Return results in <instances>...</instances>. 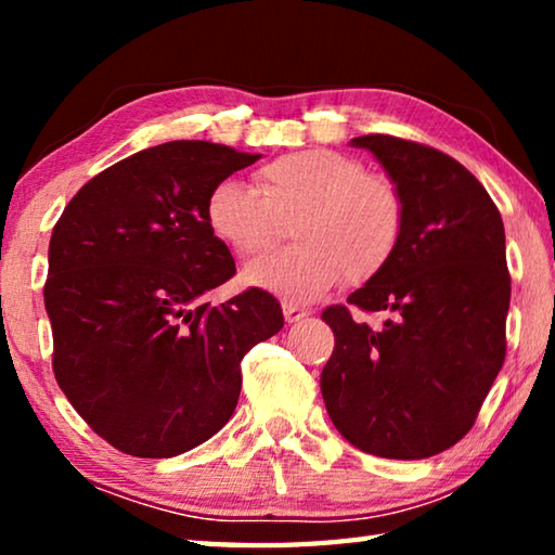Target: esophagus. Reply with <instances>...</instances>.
Here are the masks:
<instances>
[{
    "instance_id": "obj_1",
    "label": "esophagus",
    "mask_w": 555,
    "mask_h": 555,
    "mask_svg": "<svg viewBox=\"0 0 555 555\" xmlns=\"http://www.w3.org/2000/svg\"><path fill=\"white\" fill-rule=\"evenodd\" d=\"M306 315H308L306 308H298L296 304H284V318H286V323H298V321H304Z\"/></svg>"
}]
</instances>
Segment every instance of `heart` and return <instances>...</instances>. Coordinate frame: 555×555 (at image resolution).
<instances>
[{
    "label": "heart",
    "instance_id": "heart-1",
    "mask_svg": "<svg viewBox=\"0 0 555 555\" xmlns=\"http://www.w3.org/2000/svg\"><path fill=\"white\" fill-rule=\"evenodd\" d=\"M257 188L224 178L205 198V222L224 247L255 257L274 247L291 224L294 247L244 269L249 286L286 304H308L337 281L357 286L397 255L406 205L397 183L370 173L352 156L311 149L261 166Z\"/></svg>",
    "mask_w": 555,
    "mask_h": 555
}]
</instances>
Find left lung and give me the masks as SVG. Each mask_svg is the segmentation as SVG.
Instances as JSON below:
<instances>
[{
    "label": "left lung",
    "mask_w": 555,
    "mask_h": 555,
    "mask_svg": "<svg viewBox=\"0 0 555 555\" xmlns=\"http://www.w3.org/2000/svg\"><path fill=\"white\" fill-rule=\"evenodd\" d=\"M367 149L403 195L397 255L347 296L387 311L382 331L331 306L335 350L321 374L327 416L370 455L421 460L455 446L480 413L506 352L512 279L504 224L485 185L455 158L406 139L367 134Z\"/></svg>",
    "instance_id": "1"
}]
</instances>
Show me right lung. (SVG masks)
Masks as SVG:
<instances>
[{
  "label": "right lung",
  "instance_id": "1",
  "mask_svg": "<svg viewBox=\"0 0 555 555\" xmlns=\"http://www.w3.org/2000/svg\"><path fill=\"white\" fill-rule=\"evenodd\" d=\"M257 158L212 142L144 149L82 185L55 222L43 286L55 382L121 453L173 457L218 434L242 357L284 327L261 288L203 298L234 276L205 198Z\"/></svg>",
  "mask_w": 555,
  "mask_h": 555
}]
</instances>
